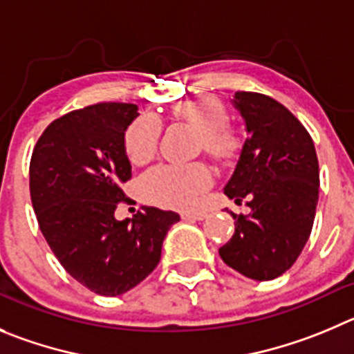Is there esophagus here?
Returning a JSON list of instances; mask_svg holds the SVG:
<instances>
[{
    "label": "esophagus",
    "instance_id": "obj_1",
    "mask_svg": "<svg viewBox=\"0 0 354 354\" xmlns=\"http://www.w3.org/2000/svg\"><path fill=\"white\" fill-rule=\"evenodd\" d=\"M181 218L183 220H194V222H201V220H204L206 218V213H181Z\"/></svg>",
    "mask_w": 354,
    "mask_h": 354
}]
</instances>
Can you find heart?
Listing matches in <instances>:
<instances>
[{
	"label": "heart",
	"mask_w": 354,
	"mask_h": 354,
	"mask_svg": "<svg viewBox=\"0 0 354 354\" xmlns=\"http://www.w3.org/2000/svg\"><path fill=\"white\" fill-rule=\"evenodd\" d=\"M178 120L187 122L199 132V148L220 164H229L239 155L243 141L229 125V113L216 99L203 97L178 102L173 106ZM160 140V124L151 115H141L125 129L124 147L129 160L136 166L151 160ZM211 171L203 162L162 164L148 171L141 180L143 196L150 203L173 209H192L201 194L211 187Z\"/></svg>",
	"instance_id": "obj_1"
}]
</instances>
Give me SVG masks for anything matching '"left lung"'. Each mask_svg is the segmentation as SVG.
Segmentation results:
<instances>
[{
	"instance_id": "obj_1",
	"label": "left lung",
	"mask_w": 354,
	"mask_h": 354,
	"mask_svg": "<svg viewBox=\"0 0 354 354\" xmlns=\"http://www.w3.org/2000/svg\"><path fill=\"white\" fill-rule=\"evenodd\" d=\"M232 102L248 140L223 192L236 204L246 199L250 213H230L236 232L218 252L243 276L269 281L295 263L311 236L318 157L309 132L281 102L259 92H236Z\"/></svg>"
}]
</instances>
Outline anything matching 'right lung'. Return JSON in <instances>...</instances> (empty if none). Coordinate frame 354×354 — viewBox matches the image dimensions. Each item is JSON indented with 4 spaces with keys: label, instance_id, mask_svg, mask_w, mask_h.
<instances>
[{
    "label": "right lung",
    "instance_id": "add662e5",
    "mask_svg": "<svg viewBox=\"0 0 354 354\" xmlns=\"http://www.w3.org/2000/svg\"><path fill=\"white\" fill-rule=\"evenodd\" d=\"M136 104L97 102L69 111L39 136L29 164V190L39 230L80 285L117 297L140 285L160 260L162 241L180 214L145 206L118 222L131 180L125 129Z\"/></svg>",
    "mask_w": 354,
    "mask_h": 354
}]
</instances>
